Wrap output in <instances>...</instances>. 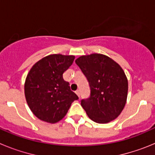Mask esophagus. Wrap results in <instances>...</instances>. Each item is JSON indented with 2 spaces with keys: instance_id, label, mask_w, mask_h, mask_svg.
I'll use <instances>...</instances> for the list:
<instances>
[{
  "instance_id": "34e87169",
  "label": "esophagus",
  "mask_w": 155,
  "mask_h": 155,
  "mask_svg": "<svg viewBox=\"0 0 155 155\" xmlns=\"http://www.w3.org/2000/svg\"><path fill=\"white\" fill-rule=\"evenodd\" d=\"M75 93H76V94H78V96L80 97V91H79V90H77V91H75Z\"/></svg>"
}]
</instances>
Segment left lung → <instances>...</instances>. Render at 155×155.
I'll use <instances>...</instances> for the list:
<instances>
[{"label":"left lung","mask_w":155,"mask_h":155,"mask_svg":"<svg viewBox=\"0 0 155 155\" xmlns=\"http://www.w3.org/2000/svg\"><path fill=\"white\" fill-rule=\"evenodd\" d=\"M75 63L90 86L89 98L81 105L91 120L107 124L119 116L127 102L128 81L124 70L107 56L99 53L81 56Z\"/></svg>","instance_id":"obj_1"}]
</instances>
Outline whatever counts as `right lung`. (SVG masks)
Here are the masks:
<instances>
[{"label":"right lung","instance_id":"right-lung-1","mask_svg":"<svg viewBox=\"0 0 155 155\" xmlns=\"http://www.w3.org/2000/svg\"><path fill=\"white\" fill-rule=\"evenodd\" d=\"M74 56L52 54L35 63L25 83L28 107L37 118L55 124L64 118L78 97L71 90L63 74L73 64Z\"/></svg>","mask_w":155,"mask_h":155}]
</instances>
